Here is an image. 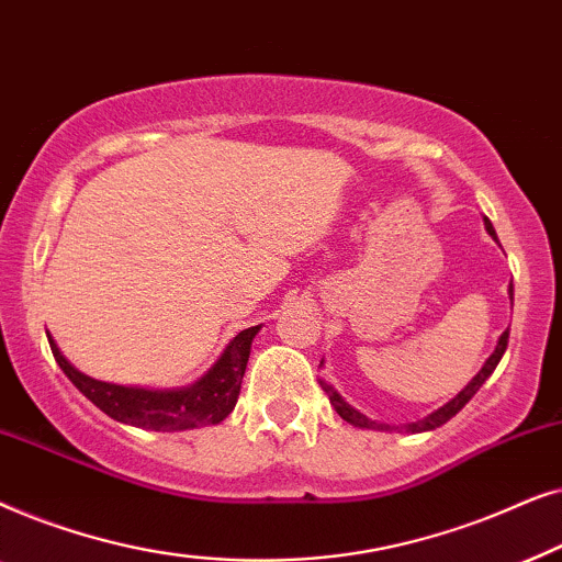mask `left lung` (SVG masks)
<instances>
[{"instance_id":"left-lung-1","label":"left lung","mask_w":562,"mask_h":562,"mask_svg":"<svg viewBox=\"0 0 562 562\" xmlns=\"http://www.w3.org/2000/svg\"><path fill=\"white\" fill-rule=\"evenodd\" d=\"M483 225H486V233L498 243L494 225H491L488 220H483ZM509 299H512V304H514V286H509ZM506 345H509V329H504L502 337H498L494 352H491V356L486 358V363L481 366V371L475 373L473 379L465 383V389L458 391V396H452L448 404H442L440 409H435L432 414H427V417H422V419H417V422H409V425H404V427H398V425H383V422H379V419L366 417L363 412H358L356 406H350L348 402H345V398H342L340 394H337V389L329 386L327 381H319V386L327 391V396H329V402H333L335 412L340 414V417H342L345 422H348V425H352V427L375 429V432H412V435H414V432H429V429H437V427H442L445 422H450L460 409H463V406H465L468 402H471V398L475 396V391H479V389L483 386V383H486L488 375L496 371L498 360H502V356L506 352Z\"/></svg>"}]
</instances>
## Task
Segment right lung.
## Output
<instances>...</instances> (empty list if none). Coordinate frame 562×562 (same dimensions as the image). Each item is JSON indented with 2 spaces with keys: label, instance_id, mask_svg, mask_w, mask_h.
<instances>
[{
  "label": "right lung",
  "instance_id": "obj_1",
  "mask_svg": "<svg viewBox=\"0 0 562 562\" xmlns=\"http://www.w3.org/2000/svg\"><path fill=\"white\" fill-rule=\"evenodd\" d=\"M260 325L237 333L222 356L202 379L181 389H143V386H122L91 379L81 373L71 360H68L56 340L48 335L53 358L68 381L99 406L106 417L122 422V425L153 429V432H183V429H196L206 425H220L229 412L235 409L237 396H240L245 366L250 358L252 337L258 335Z\"/></svg>",
  "mask_w": 562,
  "mask_h": 562
}]
</instances>
